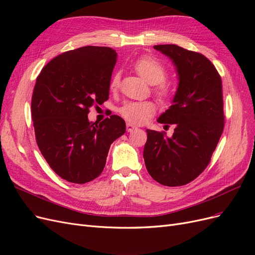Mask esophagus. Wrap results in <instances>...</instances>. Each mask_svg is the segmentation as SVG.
I'll return each mask as SVG.
<instances>
[{
	"label": "esophagus",
	"instance_id": "obj_1",
	"mask_svg": "<svg viewBox=\"0 0 255 255\" xmlns=\"http://www.w3.org/2000/svg\"><path fill=\"white\" fill-rule=\"evenodd\" d=\"M135 129H137V128L135 127V126H133V125H130V123H127V130L128 132H133V130H135Z\"/></svg>",
	"mask_w": 255,
	"mask_h": 255
}]
</instances>
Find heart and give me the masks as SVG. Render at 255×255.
<instances>
[{"label": "heart", "mask_w": 255, "mask_h": 255, "mask_svg": "<svg viewBox=\"0 0 255 255\" xmlns=\"http://www.w3.org/2000/svg\"><path fill=\"white\" fill-rule=\"evenodd\" d=\"M133 67L139 73L141 78L150 84H158L155 91L160 101H167L172 96L171 87L164 83L167 70L165 66L159 60L149 55H144L137 58ZM120 84V74L116 72L111 79V89H117ZM119 113L127 121L134 123V125H142L148 121L155 113V105L151 101H130L123 104Z\"/></svg>", "instance_id": "obj_1"}]
</instances>
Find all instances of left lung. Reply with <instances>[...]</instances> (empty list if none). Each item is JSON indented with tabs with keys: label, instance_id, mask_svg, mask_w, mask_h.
I'll list each match as a JSON object with an SVG mask.
<instances>
[{
	"label": "left lung",
	"instance_id": "left-lung-1",
	"mask_svg": "<svg viewBox=\"0 0 255 255\" xmlns=\"http://www.w3.org/2000/svg\"><path fill=\"white\" fill-rule=\"evenodd\" d=\"M172 60L179 75L172 105L157 121L174 125L172 137L146 129L143 149L145 168L165 186L194 181L210 163L223 132L222 82L204 55L175 44L154 45Z\"/></svg>",
	"mask_w": 255,
	"mask_h": 255
}]
</instances>
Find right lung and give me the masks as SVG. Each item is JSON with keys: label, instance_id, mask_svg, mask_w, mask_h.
<instances>
[{"label": "right lung", "instance_id": "1", "mask_svg": "<svg viewBox=\"0 0 255 255\" xmlns=\"http://www.w3.org/2000/svg\"><path fill=\"white\" fill-rule=\"evenodd\" d=\"M116 61L112 48L87 45L54 57L36 80L30 112L38 148L68 182L98 177L111 144L126 133V122L117 115L99 125L87 116L91 106L109 100Z\"/></svg>", "mask_w": 255, "mask_h": 255}]
</instances>
